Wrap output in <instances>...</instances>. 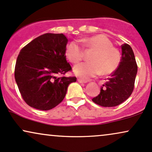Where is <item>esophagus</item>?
Listing matches in <instances>:
<instances>
[{"label": "esophagus", "mask_w": 152, "mask_h": 152, "mask_svg": "<svg viewBox=\"0 0 152 152\" xmlns=\"http://www.w3.org/2000/svg\"><path fill=\"white\" fill-rule=\"evenodd\" d=\"M78 82L80 83H87V80H82V79H77Z\"/></svg>", "instance_id": "obj_1"}]
</instances>
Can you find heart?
Here are the masks:
<instances>
[{"label": "heart", "mask_w": 152, "mask_h": 152, "mask_svg": "<svg viewBox=\"0 0 152 152\" xmlns=\"http://www.w3.org/2000/svg\"><path fill=\"white\" fill-rule=\"evenodd\" d=\"M84 48L87 50H94L89 57V63H82L76 65L74 72L82 79L96 77L101 73L110 75L117 70L121 61V53L114 47L107 37L102 34L85 39ZM67 58L73 64H76L84 58L83 48L76 42H72L66 47Z\"/></svg>", "instance_id": "b5f03b06"}]
</instances>
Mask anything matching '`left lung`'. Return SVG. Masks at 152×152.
<instances>
[{
    "instance_id": "8db88e82",
    "label": "left lung",
    "mask_w": 152,
    "mask_h": 152,
    "mask_svg": "<svg viewBox=\"0 0 152 152\" xmlns=\"http://www.w3.org/2000/svg\"><path fill=\"white\" fill-rule=\"evenodd\" d=\"M122 57L118 67L101 88L98 96L92 99L95 104L104 107H113L127 100L133 91L137 65L132 48L121 45Z\"/></svg>"
}]
</instances>
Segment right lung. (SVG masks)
Instances as JSON below:
<instances>
[{
    "mask_svg": "<svg viewBox=\"0 0 152 152\" xmlns=\"http://www.w3.org/2000/svg\"><path fill=\"white\" fill-rule=\"evenodd\" d=\"M67 39L63 34L46 33L24 46L17 58L15 78L26 104L39 110L58 106L75 77L63 76L72 70L66 61Z\"/></svg>",
    "mask_w": 152,
    "mask_h": 152,
    "instance_id": "1",
    "label": "right lung"
}]
</instances>
